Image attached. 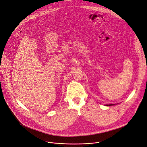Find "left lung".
<instances>
[{
  "label": "left lung",
  "mask_w": 147,
  "mask_h": 147,
  "mask_svg": "<svg viewBox=\"0 0 147 147\" xmlns=\"http://www.w3.org/2000/svg\"><path fill=\"white\" fill-rule=\"evenodd\" d=\"M111 105H107L106 106H111Z\"/></svg>",
  "instance_id": "left-lung-1"
}]
</instances>
